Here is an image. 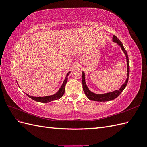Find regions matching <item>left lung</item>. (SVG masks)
Listing matches in <instances>:
<instances>
[{
  "instance_id": "left-lung-1",
  "label": "left lung",
  "mask_w": 147,
  "mask_h": 147,
  "mask_svg": "<svg viewBox=\"0 0 147 147\" xmlns=\"http://www.w3.org/2000/svg\"><path fill=\"white\" fill-rule=\"evenodd\" d=\"M113 42L115 43H117L118 45L120 46L121 48L122 51L124 52V55H125L126 57V62H127V78L125 82H124L122 86L119 89V90L114 91L113 92L105 93V94H97L96 93H94L91 92L89 88H88L86 82H85V75H84V72H82V84H83V90L84 92V94H86L88 98L91 100L94 101H98V102H106V101H110L112 100L115 99H116L117 97L121 94V92L124 90V89L126 88L127 83L128 82L129 76V58L127 56V53L124 49L123 43L119 40L115 36V35H113Z\"/></svg>"
}]
</instances>
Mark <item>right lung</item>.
<instances>
[{"label":"right lung","instance_id":"obj_1","mask_svg":"<svg viewBox=\"0 0 147 147\" xmlns=\"http://www.w3.org/2000/svg\"><path fill=\"white\" fill-rule=\"evenodd\" d=\"M70 72H68L67 74L64 81L63 84H62V86H61V88H59V91H57L55 94L51 95V96H45V97H34V96H29L28 94H26L29 97H30V98L33 99L34 100H35L37 102H42V103H48V102H50L51 101L59 99L64 94L65 90V84H66L67 82V79H68L67 77H68V75L70 74Z\"/></svg>","mask_w":147,"mask_h":147}]
</instances>
